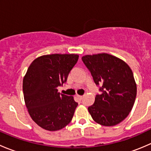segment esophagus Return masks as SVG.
<instances>
[{
    "label": "esophagus",
    "mask_w": 151,
    "mask_h": 151,
    "mask_svg": "<svg viewBox=\"0 0 151 151\" xmlns=\"http://www.w3.org/2000/svg\"><path fill=\"white\" fill-rule=\"evenodd\" d=\"M77 98L80 101H81L82 99H83V96H80V95H77Z\"/></svg>",
    "instance_id": "1"
}]
</instances>
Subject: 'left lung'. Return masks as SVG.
<instances>
[{"mask_svg": "<svg viewBox=\"0 0 151 151\" xmlns=\"http://www.w3.org/2000/svg\"><path fill=\"white\" fill-rule=\"evenodd\" d=\"M101 93L96 96L94 104L88 108L97 123L112 126L129 115L134 104L137 85L133 72L121 59L107 54L87 55L82 57Z\"/></svg>", "mask_w": 151, "mask_h": 151, "instance_id": "1", "label": "left lung"}]
</instances>
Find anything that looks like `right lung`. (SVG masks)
<instances>
[{"mask_svg":"<svg viewBox=\"0 0 151 151\" xmlns=\"http://www.w3.org/2000/svg\"><path fill=\"white\" fill-rule=\"evenodd\" d=\"M77 54H52L35 59L22 83L24 99L30 116L42 129L53 132L70 122L77 104L73 96L60 93L78 60Z\"/></svg>","mask_w":151,"mask_h":151,"instance_id":"right-lung-1","label":"right lung"}]
</instances>
